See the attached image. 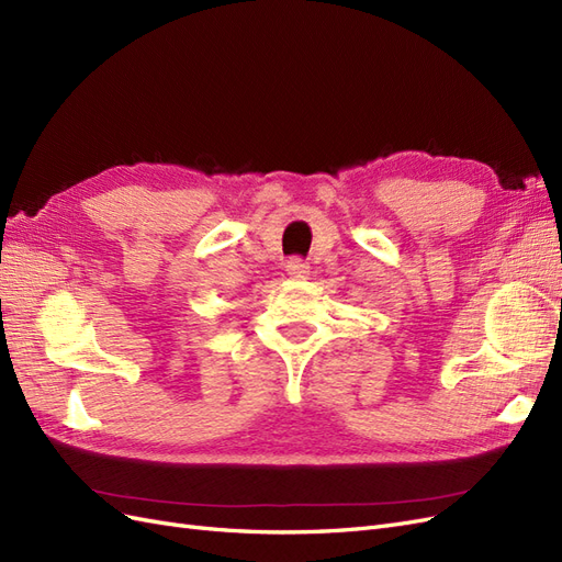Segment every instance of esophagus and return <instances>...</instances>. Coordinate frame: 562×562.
Here are the masks:
<instances>
[{
  "mask_svg": "<svg viewBox=\"0 0 562 562\" xmlns=\"http://www.w3.org/2000/svg\"><path fill=\"white\" fill-rule=\"evenodd\" d=\"M285 271H288V277H291V279H307L310 265L300 260V258H291L285 262Z\"/></svg>",
  "mask_w": 562,
  "mask_h": 562,
  "instance_id": "esophagus-1",
  "label": "esophagus"
}]
</instances>
